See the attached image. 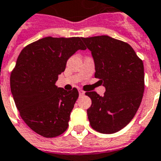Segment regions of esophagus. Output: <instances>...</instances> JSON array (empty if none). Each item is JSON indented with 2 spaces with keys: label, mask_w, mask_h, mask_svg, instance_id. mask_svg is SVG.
I'll return each mask as SVG.
<instances>
[{
  "label": "esophagus",
  "mask_w": 161,
  "mask_h": 161,
  "mask_svg": "<svg viewBox=\"0 0 161 161\" xmlns=\"http://www.w3.org/2000/svg\"><path fill=\"white\" fill-rule=\"evenodd\" d=\"M78 93H79V95H80V96H83V95H84V94H85V92L83 91V90H82V89H78Z\"/></svg>",
  "instance_id": "34e87169"
}]
</instances>
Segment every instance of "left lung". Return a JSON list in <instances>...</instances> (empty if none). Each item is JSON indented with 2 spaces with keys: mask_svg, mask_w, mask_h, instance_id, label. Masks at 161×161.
I'll list each match as a JSON object with an SVG mask.
<instances>
[{
  "mask_svg": "<svg viewBox=\"0 0 161 161\" xmlns=\"http://www.w3.org/2000/svg\"><path fill=\"white\" fill-rule=\"evenodd\" d=\"M91 51L94 77L100 78L105 92H87L91 106L87 110L92 128L105 134L115 133L134 117L143 99L144 70L132 46L107 35L82 38Z\"/></svg>",
  "mask_w": 161,
  "mask_h": 161,
  "instance_id": "obj_1",
  "label": "left lung"
}]
</instances>
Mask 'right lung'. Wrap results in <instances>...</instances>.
<instances>
[{
  "label": "right lung",
  "mask_w": 161,
  "mask_h": 161,
  "mask_svg": "<svg viewBox=\"0 0 161 161\" xmlns=\"http://www.w3.org/2000/svg\"><path fill=\"white\" fill-rule=\"evenodd\" d=\"M86 49L79 37H45L19 54L10 78L11 91L22 119L38 134L54 138L67 129L78 91L58 88L56 82L67 60Z\"/></svg>",
  "instance_id": "obj_1"
}]
</instances>
